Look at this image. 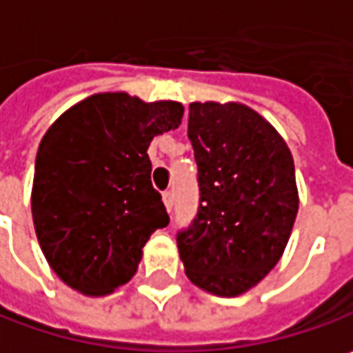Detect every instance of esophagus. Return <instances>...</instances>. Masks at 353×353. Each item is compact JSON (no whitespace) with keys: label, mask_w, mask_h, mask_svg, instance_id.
Wrapping results in <instances>:
<instances>
[{"label":"esophagus","mask_w":353,"mask_h":353,"mask_svg":"<svg viewBox=\"0 0 353 353\" xmlns=\"http://www.w3.org/2000/svg\"><path fill=\"white\" fill-rule=\"evenodd\" d=\"M163 203H165L168 212H172V208H174V192L172 190H165L163 192Z\"/></svg>","instance_id":"obj_1"}]
</instances>
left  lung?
<instances>
[{
    "mask_svg": "<svg viewBox=\"0 0 353 353\" xmlns=\"http://www.w3.org/2000/svg\"><path fill=\"white\" fill-rule=\"evenodd\" d=\"M199 208L177 232L185 276L216 296H239L280 261L298 216L294 157L281 135L241 103H192Z\"/></svg>",
    "mask_w": 353,
    "mask_h": 353,
    "instance_id": "1",
    "label": "left lung"
}]
</instances>
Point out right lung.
<instances>
[{
    "instance_id": "right-lung-1",
    "label": "right lung",
    "mask_w": 353,
    "mask_h": 353,
    "mask_svg": "<svg viewBox=\"0 0 353 353\" xmlns=\"http://www.w3.org/2000/svg\"><path fill=\"white\" fill-rule=\"evenodd\" d=\"M181 117L177 101L95 94L43 135L35 157L33 225L43 256L70 288L103 296L128 283L145 241L170 223L150 179L148 148Z\"/></svg>"
}]
</instances>
